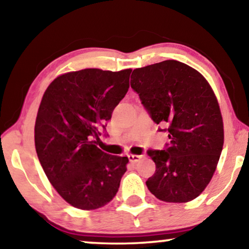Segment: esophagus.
Listing matches in <instances>:
<instances>
[{
  "label": "esophagus",
  "mask_w": 249,
  "mask_h": 249,
  "mask_svg": "<svg viewBox=\"0 0 249 249\" xmlns=\"http://www.w3.org/2000/svg\"><path fill=\"white\" fill-rule=\"evenodd\" d=\"M143 158V155H136V154H129L128 159L131 162H139L141 159Z\"/></svg>",
  "instance_id": "1"
}]
</instances>
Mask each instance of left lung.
<instances>
[{
  "instance_id": "1",
  "label": "left lung",
  "mask_w": 249,
  "mask_h": 249,
  "mask_svg": "<svg viewBox=\"0 0 249 249\" xmlns=\"http://www.w3.org/2000/svg\"><path fill=\"white\" fill-rule=\"evenodd\" d=\"M131 87L170 143L148 151L155 172L147 189L165 202H188L205 190L224 145L219 105L201 73L177 60L134 69Z\"/></svg>"
}]
</instances>
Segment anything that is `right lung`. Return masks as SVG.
Here are the masks:
<instances>
[{"label":"right lung","instance_id":"right-lung-1","mask_svg":"<svg viewBox=\"0 0 249 249\" xmlns=\"http://www.w3.org/2000/svg\"><path fill=\"white\" fill-rule=\"evenodd\" d=\"M131 72L83 69L57 77L44 91L36 151L50 183L78 209L107 205L127 170V158L107 154L96 144L128 90Z\"/></svg>","mask_w":249,"mask_h":249}]
</instances>
